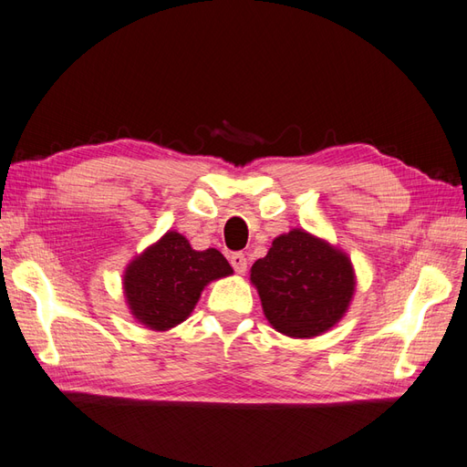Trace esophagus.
<instances>
[{
  "label": "esophagus",
  "mask_w": 467,
  "mask_h": 467,
  "mask_svg": "<svg viewBox=\"0 0 467 467\" xmlns=\"http://www.w3.org/2000/svg\"><path fill=\"white\" fill-rule=\"evenodd\" d=\"M231 265L236 274H244L248 268V260L243 252H234V254H231Z\"/></svg>",
  "instance_id": "34e87169"
}]
</instances>
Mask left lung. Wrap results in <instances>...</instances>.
Here are the masks:
<instances>
[{
  "mask_svg": "<svg viewBox=\"0 0 467 467\" xmlns=\"http://www.w3.org/2000/svg\"><path fill=\"white\" fill-rule=\"evenodd\" d=\"M250 282L268 323L291 338H313L335 327L356 289L348 254L303 229L274 238L268 254L252 265Z\"/></svg>",
  "mask_w": 467,
  "mask_h": 467,
  "instance_id": "left-lung-1",
  "label": "left lung"
}]
</instances>
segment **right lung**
Segmentation results:
<instances>
[{"label": "right lung", "mask_w": 467, "mask_h": 467, "mask_svg": "<svg viewBox=\"0 0 467 467\" xmlns=\"http://www.w3.org/2000/svg\"><path fill=\"white\" fill-rule=\"evenodd\" d=\"M231 274L219 250H193L183 234L168 231L127 265L123 289L130 315L140 325L170 330L192 315L205 285Z\"/></svg>", "instance_id": "1"}]
</instances>
